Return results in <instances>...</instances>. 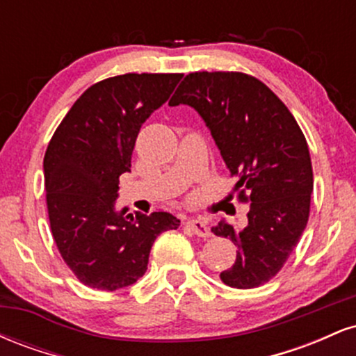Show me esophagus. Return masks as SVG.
I'll return each instance as SVG.
<instances>
[{
  "mask_svg": "<svg viewBox=\"0 0 356 356\" xmlns=\"http://www.w3.org/2000/svg\"><path fill=\"white\" fill-rule=\"evenodd\" d=\"M187 226H189L192 232H194L195 236H199V238H209V236H211V231H209V227H207L206 220L189 219V220H187Z\"/></svg>",
  "mask_w": 356,
  "mask_h": 356,
  "instance_id": "esophagus-1",
  "label": "esophagus"
}]
</instances>
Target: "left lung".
<instances>
[{"label": "left lung", "mask_w": 356, "mask_h": 356, "mask_svg": "<svg viewBox=\"0 0 356 356\" xmlns=\"http://www.w3.org/2000/svg\"><path fill=\"white\" fill-rule=\"evenodd\" d=\"M181 104L206 122L238 177L239 201L251 204L246 227L236 229L226 220L212 227L238 246L220 280L231 288H257L280 273L308 222L313 169L306 138L283 102L246 73H189L169 102Z\"/></svg>", "instance_id": "1"}]
</instances>
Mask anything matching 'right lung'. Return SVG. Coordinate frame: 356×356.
I'll use <instances>...</instances> for the list:
<instances>
[{
	"instance_id": "add662e5",
	"label": "right lung",
	"mask_w": 356,
	"mask_h": 356,
	"mask_svg": "<svg viewBox=\"0 0 356 356\" xmlns=\"http://www.w3.org/2000/svg\"><path fill=\"white\" fill-rule=\"evenodd\" d=\"M181 73H125L85 90L53 134L43 161L51 234L85 286L115 291L144 276L155 238L177 229L169 212L117 211L140 127L165 104Z\"/></svg>"
}]
</instances>
